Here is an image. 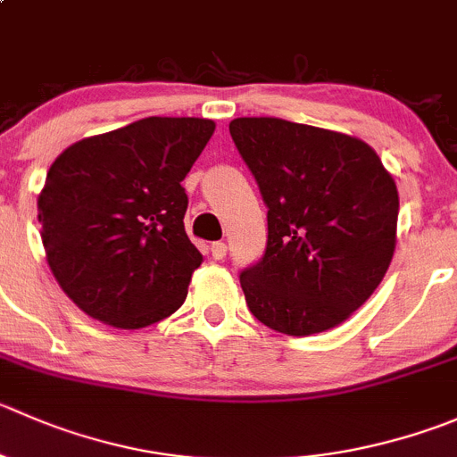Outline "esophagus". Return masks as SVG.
<instances>
[{
    "label": "esophagus",
    "mask_w": 457,
    "mask_h": 457,
    "mask_svg": "<svg viewBox=\"0 0 457 457\" xmlns=\"http://www.w3.org/2000/svg\"><path fill=\"white\" fill-rule=\"evenodd\" d=\"M210 252L216 261H220V259H225V254H228V245H225L223 241H216L210 245Z\"/></svg>",
    "instance_id": "34e87169"
}]
</instances>
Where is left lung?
Instances as JSON below:
<instances>
[{"instance_id": "left-lung-1", "label": "left lung", "mask_w": 457, "mask_h": 457, "mask_svg": "<svg viewBox=\"0 0 457 457\" xmlns=\"http://www.w3.org/2000/svg\"><path fill=\"white\" fill-rule=\"evenodd\" d=\"M229 134L268 207V243L241 272L250 312L303 337L335 328L375 292L395 250V180L361 140L281 118Z\"/></svg>"}]
</instances>
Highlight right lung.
<instances>
[{"label":"right lung","instance_id":"obj_1","mask_svg":"<svg viewBox=\"0 0 457 457\" xmlns=\"http://www.w3.org/2000/svg\"><path fill=\"white\" fill-rule=\"evenodd\" d=\"M214 122L143 118L55 158L37 198L46 261L88 317L145 328L183 305L203 254L185 232L183 179Z\"/></svg>","mask_w":457,"mask_h":457}]
</instances>
